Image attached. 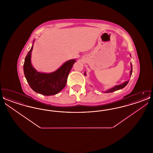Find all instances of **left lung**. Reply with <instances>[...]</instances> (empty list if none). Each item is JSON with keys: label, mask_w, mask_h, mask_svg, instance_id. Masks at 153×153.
<instances>
[{"label": "left lung", "mask_w": 153, "mask_h": 153, "mask_svg": "<svg viewBox=\"0 0 153 153\" xmlns=\"http://www.w3.org/2000/svg\"><path fill=\"white\" fill-rule=\"evenodd\" d=\"M132 64H131V71H130V76H131V74H132ZM84 75H86V74H85V72L84 73ZM128 81H126L125 82H124L123 84H122L118 85H117V86H115V87H114L112 88H111L108 91H105V93H111V92H115V91H117V90L121 89H122V88L125 87L127 85V84L128 83Z\"/></svg>", "instance_id": "left-lung-1"}]
</instances>
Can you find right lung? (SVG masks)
<instances>
[{"label": "right lung", "instance_id": "add662e5", "mask_svg": "<svg viewBox=\"0 0 153 153\" xmlns=\"http://www.w3.org/2000/svg\"><path fill=\"white\" fill-rule=\"evenodd\" d=\"M33 46L25 57L23 71L31 88L38 94L51 96L58 94L65 87L68 74L75 59L65 62L58 70L51 73L38 72L31 64V54Z\"/></svg>", "mask_w": 153, "mask_h": 153}]
</instances>
